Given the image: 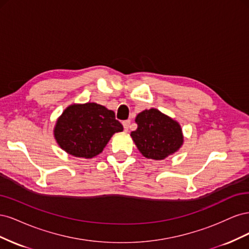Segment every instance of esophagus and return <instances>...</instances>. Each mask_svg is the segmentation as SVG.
Returning <instances> with one entry per match:
<instances>
[{
  "mask_svg": "<svg viewBox=\"0 0 249 249\" xmlns=\"http://www.w3.org/2000/svg\"><path fill=\"white\" fill-rule=\"evenodd\" d=\"M130 124H131V122H130V120H124V122L123 123L124 129V131H125V132L129 131V129H130Z\"/></svg>",
  "mask_w": 249,
  "mask_h": 249,
  "instance_id": "1",
  "label": "esophagus"
}]
</instances>
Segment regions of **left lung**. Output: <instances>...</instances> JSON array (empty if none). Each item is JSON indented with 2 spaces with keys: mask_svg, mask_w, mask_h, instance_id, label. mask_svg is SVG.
Returning a JSON list of instances; mask_svg holds the SVG:
<instances>
[{
  "mask_svg": "<svg viewBox=\"0 0 249 249\" xmlns=\"http://www.w3.org/2000/svg\"><path fill=\"white\" fill-rule=\"evenodd\" d=\"M135 122L138 126L131 133V137L139 152L147 159L163 160L183 145L184 137L179 124L159 110L152 108L142 111Z\"/></svg>",
  "mask_w": 249,
  "mask_h": 249,
  "instance_id": "left-lung-1",
  "label": "left lung"
}]
</instances>
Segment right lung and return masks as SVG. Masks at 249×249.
Here are the masks:
<instances>
[{
	"label": "right lung",
	"mask_w": 249,
	"mask_h": 249,
	"mask_svg": "<svg viewBox=\"0 0 249 249\" xmlns=\"http://www.w3.org/2000/svg\"><path fill=\"white\" fill-rule=\"evenodd\" d=\"M123 130L112 110L95 103L73 104L57 119L54 136L67 154L90 159L103 152L113 134Z\"/></svg>",
	"instance_id": "1"
}]
</instances>
